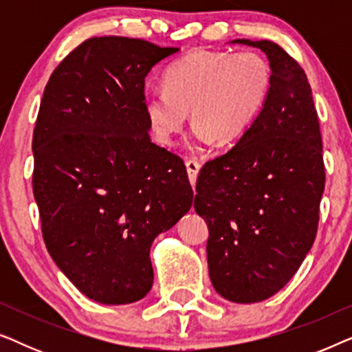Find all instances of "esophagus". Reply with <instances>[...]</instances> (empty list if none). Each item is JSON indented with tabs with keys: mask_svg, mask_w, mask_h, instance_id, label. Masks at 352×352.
<instances>
[{
	"mask_svg": "<svg viewBox=\"0 0 352 352\" xmlns=\"http://www.w3.org/2000/svg\"><path fill=\"white\" fill-rule=\"evenodd\" d=\"M186 168H187V175H189L190 184L194 186L195 181H197V176H199L200 163L197 162V160H187V162H186Z\"/></svg>",
	"mask_w": 352,
	"mask_h": 352,
	"instance_id": "esophagus-1",
	"label": "esophagus"
}]
</instances>
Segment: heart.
Returning <instances> with one entry per match:
<instances>
[{
	"instance_id": "1",
	"label": "heart",
	"mask_w": 352,
	"mask_h": 352,
	"mask_svg": "<svg viewBox=\"0 0 352 352\" xmlns=\"http://www.w3.org/2000/svg\"><path fill=\"white\" fill-rule=\"evenodd\" d=\"M272 88V69L253 51H194L173 62L163 88L144 94L148 128L160 144L171 146L189 117L199 144H229L254 122Z\"/></svg>"
}]
</instances>
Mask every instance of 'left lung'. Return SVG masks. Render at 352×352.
Masks as SVG:
<instances>
[{"label": "left lung", "instance_id": "obj_1", "mask_svg": "<svg viewBox=\"0 0 352 352\" xmlns=\"http://www.w3.org/2000/svg\"><path fill=\"white\" fill-rule=\"evenodd\" d=\"M232 43L267 56L272 88L239 142L200 170L194 208L208 224L206 258L214 290L248 305L276 295L309 253L325 166L305 70L272 41Z\"/></svg>", "mask_w": 352, "mask_h": 352}]
</instances>
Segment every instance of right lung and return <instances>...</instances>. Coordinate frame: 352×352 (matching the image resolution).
<instances>
[{"label":"right lung","instance_id":"right-lung-1","mask_svg":"<svg viewBox=\"0 0 352 352\" xmlns=\"http://www.w3.org/2000/svg\"><path fill=\"white\" fill-rule=\"evenodd\" d=\"M177 47L96 36L52 72L33 131V195L57 267L102 305L151 292V247L190 210L181 157L151 141L144 86Z\"/></svg>","mask_w":352,"mask_h":352}]
</instances>
